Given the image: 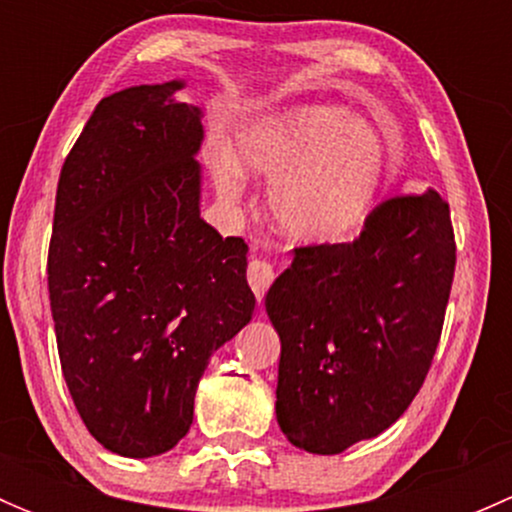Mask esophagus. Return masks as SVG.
Here are the masks:
<instances>
[{
	"instance_id": "1",
	"label": "esophagus",
	"mask_w": 512,
	"mask_h": 512,
	"mask_svg": "<svg viewBox=\"0 0 512 512\" xmlns=\"http://www.w3.org/2000/svg\"><path fill=\"white\" fill-rule=\"evenodd\" d=\"M272 280H275V270H272L270 262L260 260V257H252L250 265H247V282H250L252 292L257 294L260 302L262 297H265L267 287L272 285Z\"/></svg>"
}]
</instances>
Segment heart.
Masks as SVG:
<instances>
[{"label":"heart","mask_w":512,"mask_h":512,"mask_svg":"<svg viewBox=\"0 0 512 512\" xmlns=\"http://www.w3.org/2000/svg\"><path fill=\"white\" fill-rule=\"evenodd\" d=\"M401 160V143L337 103H299L255 118L227 146L210 151L215 190L237 205L247 173L272 178L270 210L302 242H337L374 213Z\"/></svg>","instance_id":"obj_1"}]
</instances>
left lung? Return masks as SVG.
<instances>
[{"instance_id":"obj_1","label":"left lung","mask_w":512,"mask_h":512,"mask_svg":"<svg viewBox=\"0 0 512 512\" xmlns=\"http://www.w3.org/2000/svg\"><path fill=\"white\" fill-rule=\"evenodd\" d=\"M453 270L451 210L436 190L376 205L354 242L294 247L265 297L282 342L277 423L292 446L334 456L409 409Z\"/></svg>"}]
</instances>
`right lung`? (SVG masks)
<instances>
[{"instance_id":"right-lung-1","label":"right lung","mask_w":512,"mask_h":512,"mask_svg":"<svg viewBox=\"0 0 512 512\" xmlns=\"http://www.w3.org/2000/svg\"><path fill=\"white\" fill-rule=\"evenodd\" d=\"M183 81L101 98L64 160L49 242L61 371L108 451L151 458L193 423L213 352L255 312L247 245L200 218L203 113Z\"/></svg>"}]
</instances>
